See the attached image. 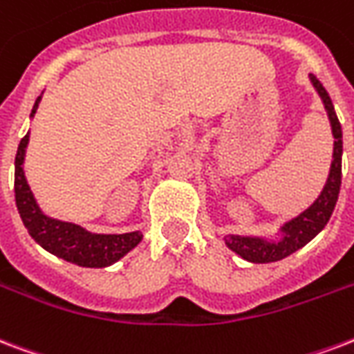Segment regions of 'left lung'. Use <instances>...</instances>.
I'll return each instance as SVG.
<instances>
[{"mask_svg": "<svg viewBox=\"0 0 354 354\" xmlns=\"http://www.w3.org/2000/svg\"><path fill=\"white\" fill-rule=\"evenodd\" d=\"M310 80L314 83L315 91L323 100L325 109H327L328 120L333 126L334 135V153H333V165L328 172L327 183L317 196V201L304 209L301 215H297L295 219L286 223L280 230H282V239L280 241H267L261 237H243V236H226L225 241L228 249H232L236 254H239L243 260L252 261V263H269V261H279L286 256L293 254L295 250L304 247L306 243L312 241L317 234H319L325 225L330 219L334 212L336 201L339 195V185H342V152H344V141H342V126L334 111L333 100L321 85L319 81L315 80V75H310Z\"/></svg>", "mask_w": 354, "mask_h": 354, "instance_id": "obj_1", "label": "left lung"}]
</instances>
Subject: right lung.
<instances>
[{
    "mask_svg": "<svg viewBox=\"0 0 354 354\" xmlns=\"http://www.w3.org/2000/svg\"><path fill=\"white\" fill-rule=\"evenodd\" d=\"M40 96L33 105L31 117L37 113ZM29 142V133L18 145V152L15 158V195L16 207L21 221L26 225L29 236L39 243L42 249L51 254L59 256L63 260L81 267H107L120 260L124 254L139 245L142 239L141 232L129 234H93L85 228L64 223V221L51 219L40 212L39 204L35 201L31 189L27 185L24 174V156Z\"/></svg>",
    "mask_w": 354,
    "mask_h": 354,
    "instance_id": "obj_1",
    "label": "right lung"
}]
</instances>
